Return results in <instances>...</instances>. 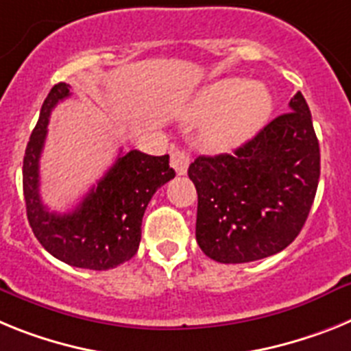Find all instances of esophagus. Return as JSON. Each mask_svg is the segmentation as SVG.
<instances>
[{
    "label": "esophagus",
    "mask_w": 351,
    "mask_h": 351,
    "mask_svg": "<svg viewBox=\"0 0 351 351\" xmlns=\"http://www.w3.org/2000/svg\"><path fill=\"white\" fill-rule=\"evenodd\" d=\"M189 162H191V157L187 152L176 150L171 154V167L176 171V175H185L189 169Z\"/></svg>",
    "instance_id": "esophagus-1"
}]
</instances>
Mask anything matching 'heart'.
Masks as SVG:
<instances>
[{
	"instance_id": "obj_1",
	"label": "heart",
	"mask_w": 351,
	"mask_h": 351,
	"mask_svg": "<svg viewBox=\"0 0 351 351\" xmlns=\"http://www.w3.org/2000/svg\"><path fill=\"white\" fill-rule=\"evenodd\" d=\"M274 109L270 91L243 79L212 83L187 104L184 120L205 123L201 141L206 150L224 154L242 146L260 132Z\"/></svg>"
}]
</instances>
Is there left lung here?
Returning <instances> with one entry per match:
<instances>
[{
    "label": "left lung",
    "mask_w": 351,
    "mask_h": 351,
    "mask_svg": "<svg viewBox=\"0 0 351 351\" xmlns=\"http://www.w3.org/2000/svg\"><path fill=\"white\" fill-rule=\"evenodd\" d=\"M197 191L196 240L219 263H249L297 239L319 180V145L300 91L289 111L233 152L189 166Z\"/></svg>",
    "instance_id": "left-lung-1"
}]
</instances>
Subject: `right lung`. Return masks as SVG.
I'll return each mask as SVG.
<instances>
[{
    "instance_id": "obj_1",
    "label": "right lung",
    "mask_w": 351,
    "mask_h": 351,
    "mask_svg": "<svg viewBox=\"0 0 351 351\" xmlns=\"http://www.w3.org/2000/svg\"><path fill=\"white\" fill-rule=\"evenodd\" d=\"M69 95L70 84L51 88L29 136L23 162L26 213L36 240L54 258L77 268L109 270L138 252L146 206L158 187L175 178V169L169 167V155L154 157L139 150L120 154L72 212H49L40 199L38 160L51 111Z\"/></svg>"
}]
</instances>
